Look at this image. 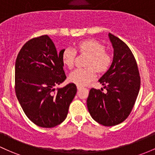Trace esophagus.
<instances>
[{"label": "esophagus", "mask_w": 155, "mask_h": 155, "mask_svg": "<svg viewBox=\"0 0 155 155\" xmlns=\"http://www.w3.org/2000/svg\"><path fill=\"white\" fill-rule=\"evenodd\" d=\"M77 88H78V90H81V89H84V87L81 86H77Z\"/></svg>", "instance_id": "34e87169"}]
</instances>
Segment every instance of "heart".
Wrapping results in <instances>:
<instances>
[{"label": "heart", "mask_w": 155, "mask_h": 155, "mask_svg": "<svg viewBox=\"0 0 155 155\" xmlns=\"http://www.w3.org/2000/svg\"><path fill=\"white\" fill-rule=\"evenodd\" d=\"M76 52L80 56H86L84 69H78L69 74V81L78 86H86L99 74L106 73L112 64V57L104 44L93 38L79 41L75 49L66 48L61 53V61L68 69L74 67L76 61Z\"/></svg>", "instance_id": "heart-1"}]
</instances>
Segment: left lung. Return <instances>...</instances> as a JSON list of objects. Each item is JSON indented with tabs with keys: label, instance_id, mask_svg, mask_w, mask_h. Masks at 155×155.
Masks as SVG:
<instances>
[{
	"label": "left lung",
	"instance_id": "8db88e82",
	"mask_svg": "<svg viewBox=\"0 0 155 155\" xmlns=\"http://www.w3.org/2000/svg\"><path fill=\"white\" fill-rule=\"evenodd\" d=\"M109 37L114 58L109 70L99 80L107 92L92 88L86 101L91 117L105 126H115L128 117L140 87L137 64L131 49L111 33Z\"/></svg>",
	"mask_w": 155,
	"mask_h": 155
}]
</instances>
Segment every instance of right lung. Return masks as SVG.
I'll return each mask as SVG.
<instances>
[{
	"label": "right lung",
	"instance_id": "obj_1",
	"mask_svg": "<svg viewBox=\"0 0 155 155\" xmlns=\"http://www.w3.org/2000/svg\"><path fill=\"white\" fill-rule=\"evenodd\" d=\"M63 50L58 52L46 35L28 41L16 58V96L27 117L43 128L54 127L66 119L77 92L74 84L57 91L54 88L66 79L61 57Z\"/></svg>",
	"mask_w": 155,
	"mask_h": 155
}]
</instances>
